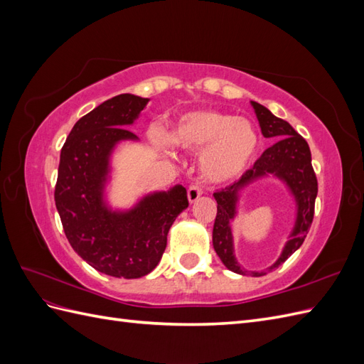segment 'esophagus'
<instances>
[{"label":"esophagus","mask_w":364,"mask_h":364,"mask_svg":"<svg viewBox=\"0 0 364 364\" xmlns=\"http://www.w3.org/2000/svg\"><path fill=\"white\" fill-rule=\"evenodd\" d=\"M203 193V186L200 183H193L188 188V200L193 203L196 202Z\"/></svg>","instance_id":"obj_1"}]
</instances>
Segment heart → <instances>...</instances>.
<instances>
[{"label": "heart", "mask_w": 364, "mask_h": 364, "mask_svg": "<svg viewBox=\"0 0 364 364\" xmlns=\"http://www.w3.org/2000/svg\"><path fill=\"white\" fill-rule=\"evenodd\" d=\"M168 139L174 147L200 153L205 179L223 182L243 171L255 156L259 136L247 119L217 111L185 114L173 126Z\"/></svg>", "instance_id": "obj_1"}]
</instances>
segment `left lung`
Segmentation results:
<instances>
[{
  "label": "left lung",
  "instance_id": "obj_1",
  "mask_svg": "<svg viewBox=\"0 0 364 364\" xmlns=\"http://www.w3.org/2000/svg\"><path fill=\"white\" fill-rule=\"evenodd\" d=\"M252 106L255 109L262 135L266 138L279 136L281 139L277 144L264 150L262 155L253 162L252 167L243 173L240 181L214 193V199L217 200V215L213 229V245L217 255L229 270L240 274L261 277V274H267L269 272L279 267L282 262L287 261V258L302 246L314 217L317 178L311 165V151L304 136L297 134L287 121L274 117L267 107H264L257 102H252ZM264 173H277L288 182L298 202V220L292 238L286 245L283 255L269 271L245 272L239 267L233 257L228 220L235 215L236 191L241 186Z\"/></svg>",
  "mask_w": 364,
  "mask_h": 364
}]
</instances>
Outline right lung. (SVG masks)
I'll return each mask as SVG.
<instances>
[{"label":"right lung","mask_w":364,"mask_h":364,"mask_svg":"<svg viewBox=\"0 0 364 364\" xmlns=\"http://www.w3.org/2000/svg\"><path fill=\"white\" fill-rule=\"evenodd\" d=\"M149 98L119 94L82 117L65 141L54 200L71 247L95 270L134 279L158 266L167 234L188 197L182 185L142 199L129 213L103 205L109 155L121 139H136L134 123Z\"/></svg>","instance_id":"add662e5"}]
</instances>
